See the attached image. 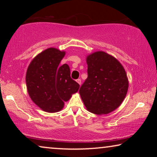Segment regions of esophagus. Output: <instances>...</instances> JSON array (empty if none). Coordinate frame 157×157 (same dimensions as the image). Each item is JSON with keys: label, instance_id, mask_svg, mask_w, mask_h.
I'll return each instance as SVG.
<instances>
[{"label": "esophagus", "instance_id": "esophagus-1", "mask_svg": "<svg viewBox=\"0 0 157 157\" xmlns=\"http://www.w3.org/2000/svg\"><path fill=\"white\" fill-rule=\"evenodd\" d=\"M76 82L78 83L79 85H81V79H80V78H78V79H77V80H76Z\"/></svg>", "mask_w": 157, "mask_h": 157}]
</instances>
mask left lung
I'll return each mask as SVG.
<instances>
[{"label": "left lung", "mask_w": 157, "mask_h": 157, "mask_svg": "<svg viewBox=\"0 0 157 157\" xmlns=\"http://www.w3.org/2000/svg\"><path fill=\"white\" fill-rule=\"evenodd\" d=\"M88 78L79 89L89 111L107 114L117 109L127 94L128 81L123 66L112 56L96 51L86 57Z\"/></svg>", "instance_id": "1"}]
</instances>
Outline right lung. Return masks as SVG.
<instances>
[{
    "instance_id": "obj_1",
    "label": "right lung",
    "mask_w": 157,
    "mask_h": 157,
    "mask_svg": "<svg viewBox=\"0 0 157 157\" xmlns=\"http://www.w3.org/2000/svg\"><path fill=\"white\" fill-rule=\"evenodd\" d=\"M66 54L55 48L42 51L32 60L25 76L28 93L31 100L48 113L63 108L64 102L76 93L79 84L71 78L68 64L60 66Z\"/></svg>"
}]
</instances>
